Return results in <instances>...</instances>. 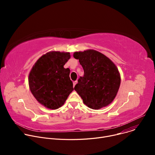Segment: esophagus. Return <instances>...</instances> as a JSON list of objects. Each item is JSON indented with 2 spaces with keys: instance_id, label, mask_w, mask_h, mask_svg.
<instances>
[{
  "instance_id": "obj_1",
  "label": "esophagus",
  "mask_w": 155,
  "mask_h": 155,
  "mask_svg": "<svg viewBox=\"0 0 155 155\" xmlns=\"http://www.w3.org/2000/svg\"><path fill=\"white\" fill-rule=\"evenodd\" d=\"M77 81H74V82H73V85H74V87L75 86V84H77Z\"/></svg>"
}]
</instances>
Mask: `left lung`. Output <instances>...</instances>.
<instances>
[{
  "label": "left lung",
  "mask_w": 155,
  "mask_h": 155,
  "mask_svg": "<svg viewBox=\"0 0 155 155\" xmlns=\"http://www.w3.org/2000/svg\"><path fill=\"white\" fill-rule=\"evenodd\" d=\"M84 70L74 90L89 108L99 110L111 104L115 98L121 83L116 65L104 54L87 50L74 53Z\"/></svg>",
  "instance_id": "8db88e82"
}]
</instances>
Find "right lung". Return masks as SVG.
<instances>
[{
    "label": "right lung",
    "instance_id": "right-lung-1",
    "mask_svg": "<svg viewBox=\"0 0 155 155\" xmlns=\"http://www.w3.org/2000/svg\"><path fill=\"white\" fill-rule=\"evenodd\" d=\"M71 58L69 52L52 51L34 64L28 77L30 90L36 100L47 108L62 106L74 90L69 69L64 65Z\"/></svg>",
    "mask_w": 155,
    "mask_h": 155
}]
</instances>
